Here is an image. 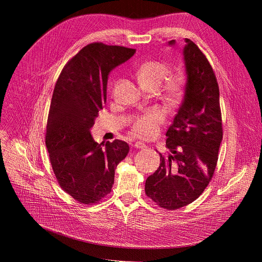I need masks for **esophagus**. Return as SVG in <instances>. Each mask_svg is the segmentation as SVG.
Segmentation results:
<instances>
[{
	"mask_svg": "<svg viewBox=\"0 0 262 262\" xmlns=\"http://www.w3.org/2000/svg\"><path fill=\"white\" fill-rule=\"evenodd\" d=\"M135 147H136V148H139V149H143V148L146 147V144H144L143 142L137 141V142L135 143Z\"/></svg>",
	"mask_w": 262,
	"mask_h": 262,
	"instance_id": "1",
	"label": "esophagus"
}]
</instances>
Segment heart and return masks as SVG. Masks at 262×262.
Segmentation results:
<instances>
[{
    "instance_id": "obj_1",
    "label": "heart",
    "mask_w": 262,
    "mask_h": 262,
    "mask_svg": "<svg viewBox=\"0 0 262 262\" xmlns=\"http://www.w3.org/2000/svg\"><path fill=\"white\" fill-rule=\"evenodd\" d=\"M170 72V66L160 60H149L142 63L136 71L137 78L144 88L157 89ZM162 86V94L172 103L178 102L185 88V79L181 73H173L167 77ZM165 120V113L161 108H152L139 116L132 125V133L142 139H150L157 132L159 126Z\"/></svg>"
}]
</instances>
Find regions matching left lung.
I'll list each match as a JSON object with an SVG mask.
<instances>
[{"instance_id": "left-lung-1", "label": "left lung", "mask_w": 262, "mask_h": 262, "mask_svg": "<svg viewBox=\"0 0 262 262\" xmlns=\"http://www.w3.org/2000/svg\"><path fill=\"white\" fill-rule=\"evenodd\" d=\"M170 46L175 40L169 41ZM183 100L166 136L169 154L145 182L147 197L175 210L195 201L210 182L223 139L220 92L213 69L201 50L185 38Z\"/></svg>"}]
</instances>
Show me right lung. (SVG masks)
I'll list each match as a JSON object with an SVG mask.
<instances>
[{
  "mask_svg": "<svg viewBox=\"0 0 262 262\" xmlns=\"http://www.w3.org/2000/svg\"><path fill=\"white\" fill-rule=\"evenodd\" d=\"M135 49L93 42L63 67L51 101L46 145L61 188L81 204H93L111 193L115 170L129 146L121 140L98 144L90 134L106 100L107 77Z\"/></svg>",
  "mask_w": 262,
  "mask_h": 262,
  "instance_id": "obj_1",
  "label": "right lung"
}]
</instances>
